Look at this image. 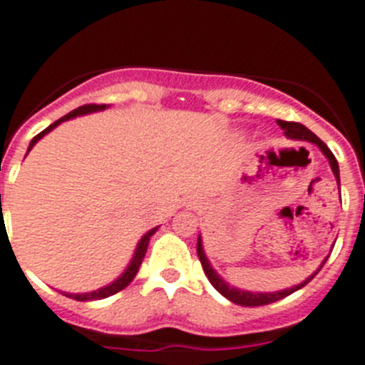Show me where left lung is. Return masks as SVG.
<instances>
[{
  "label": "left lung",
  "instance_id": "left-lung-1",
  "mask_svg": "<svg viewBox=\"0 0 365 365\" xmlns=\"http://www.w3.org/2000/svg\"><path fill=\"white\" fill-rule=\"evenodd\" d=\"M277 123H279V127L282 130H284V135L288 136V138H294V140H307V142H312V144H316L317 148L322 149L323 155H325L327 158H329V164H331L332 171H334V177L336 180L339 182V170H338V162H336V157L332 155V151L329 148H327L325 142H322V140L317 138L316 135H314L312 130L307 129L304 125H301V123H297V121H284V120H277ZM197 257L199 260H201V266H203V272L205 275L208 277V280H210V284L214 286V288L220 292L223 297H227L229 301H232V303L236 304H242V307H262V304H269V303H275V301H280V299L288 297L289 294H294V292H297V289H301L303 286H307L310 280L314 279V277L317 275V272L322 269L323 264L327 262V258L323 260V264L319 266V269H317L314 275L308 277L307 280H303L301 284L294 286V288H288V289H280V292H273V294H258V292H244V289H238L235 288V286H229L225 282V280L221 279L220 275H217L216 272L212 269V266H210V262H208L207 255H205L203 251V240H201V236L197 238Z\"/></svg>",
  "mask_w": 365,
  "mask_h": 365
}]
</instances>
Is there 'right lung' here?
Instances as JSON below:
<instances>
[{
  "label": "right lung",
  "mask_w": 365,
  "mask_h": 365,
  "mask_svg": "<svg viewBox=\"0 0 365 365\" xmlns=\"http://www.w3.org/2000/svg\"><path fill=\"white\" fill-rule=\"evenodd\" d=\"M107 108V105H83V107L76 108V110H71L70 114H66V116H62L61 120H57L55 123H51V125L48 127V129H43L42 133H38V135L34 136L33 140H31L29 144V149H27V153L33 149V145L38 142L40 138H42L43 135H48L49 130H53L55 127L58 125V123H62V121L66 120H71V118H77V116H83V114H90V112H98V110H105ZM158 227H155V229H151L149 232H145L144 236H142V240L138 242V245H136V251H135V257H133V260H130V264L127 266V269L123 273H121L120 277H118L114 282H110L108 286H105V288L98 289V292H90V294H64L68 295V297L76 299V301H96V299H105V297H110V295L118 294V292H121L123 288H127V286L133 282V279L136 277V273H138L140 266H142V260H144L145 257V251H148V244H149V238H151L155 232H157Z\"/></svg>",
  "instance_id": "add662e5"
}]
</instances>
